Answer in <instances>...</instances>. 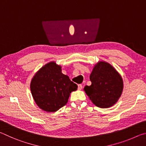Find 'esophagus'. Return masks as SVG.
<instances>
[{
    "label": "esophagus",
    "mask_w": 146,
    "mask_h": 146,
    "mask_svg": "<svg viewBox=\"0 0 146 146\" xmlns=\"http://www.w3.org/2000/svg\"><path fill=\"white\" fill-rule=\"evenodd\" d=\"M82 84H78V90H82Z\"/></svg>",
    "instance_id": "1"
}]
</instances>
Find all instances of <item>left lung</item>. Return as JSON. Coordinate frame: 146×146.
I'll use <instances>...</instances> for the list:
<instances>
[{
	"mask_svg": "<svg viewBox=\"0 0 146 146\" xmlns=\"http://www.w3.org/2000/svg\"><path fill=\"white\" fill-rule=\"evenodd\" d=\"M91 85L84 90L94 104L109 108L117 102L123 90V81L113 66L105 62L95 65L90 75Z\"/></svg>",
	"mask_w": 146,
	"mask_h": 146,
	"instance_id": "8db88e82",
	"label": "left lung"
}]
</instances>
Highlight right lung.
<instances>
[{
	"mask_svg": "<svg viewBox=\"0 0 146 146\" xmlns=\"http://www.w3.org/2000/svg\"><path fill=\"white\" fill-rule=\"evenodd\" d=\"M30 89L36 104L42 110L55 112L68 102L77 85L61 72L60 66L52 62L43 66L32 79Z\"/></svg>",
	"mask_w": 146,
	"mask_h": 146,
	"instance_id": "obj_1",
	"label": "right lung"
}]
</instances>
